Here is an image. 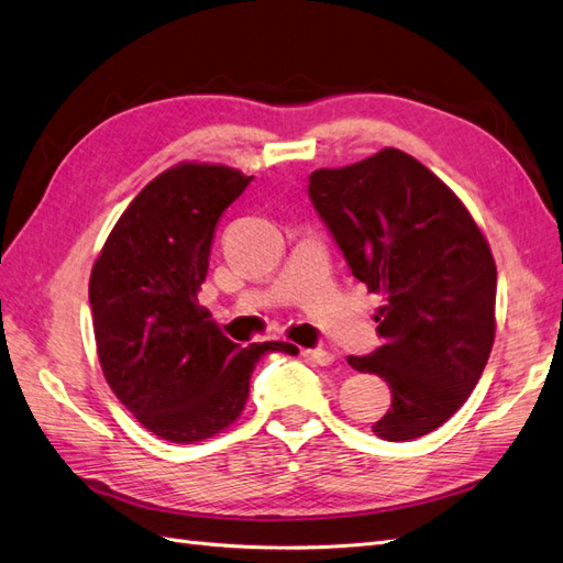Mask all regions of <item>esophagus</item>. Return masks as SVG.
<instances>
[{"instance_id": "34e87169", "label": "esophagus", "mask_w": 563, "mask_h": 563, "mask_svg": "<svg viewBox=\"0 0 563 563\" xmlns=\"http://www.w3.org/2000/svg\"><path fill=\"white\" fill-rule=\"evenodd\" d=\"M300 355H303L306 361H310L314 365H322V367L334 363V355L329 353V351H324V349H303V351H300Z\"/></svg>"}]
</instances>
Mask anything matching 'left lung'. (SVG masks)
<instances>
[{
	"mask_svg": "<svg viewBox=\"0 0 563 563\" xmlns=\"http://www.w3.org/2000/svg\"><path fill=\"white\" fill-rule=\"evenodd\" d=\"M308 196L353 277L385 296L382 344L349 355L379 375L391 408L373 432L408 442L444 424L468 399L495 344L497 265L465 205L396 147L310 174Z\"/></svg>",
	"mask_w": 563,
	"mask_h": 563,
	"instance_id": "1",
	"label": "left lung"
}]
</instances>
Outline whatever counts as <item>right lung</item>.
<instances>
[{"mask_svg":"<svg viewBox=\"0 0 563 563\" xmlns=\"http://www.w3.org/2000/svg\"><path fill=\"white\" fill-rule=\"evenodd\" d=\"M253 176L184 162L153 178L107 236L90 274L107 385L143 428L194 444L234 422L255 363L284 341L241 349L198 306L219 217Z\"/></svg>","mask_w":563,"mask_h":563,"instance_id":"obj_1","label":"right lung"}]
</instances>
